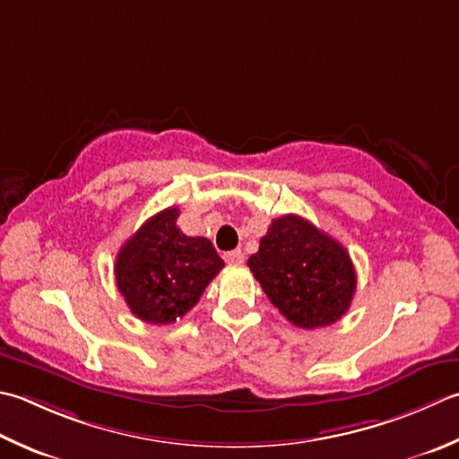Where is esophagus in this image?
I'll use <instances>...</instances> for the list:
<instances>
[{
	"instance_id": "34e87169",
	"label": "esophagus",
	"mask_w": 459,
	"mask_h": 459,
	"mask_svg": "<svg viewBox=\"0 0 459 459\" xmlns=\"http://www.w3.org/2000/svg\"><path fill=\"white\" fill-rule=\"evenodd\" d=\"M224 260H227L229 264H242L245 263V253H242L240 248L230 250V253H224Z\"/></svg>"
}]
</instances>
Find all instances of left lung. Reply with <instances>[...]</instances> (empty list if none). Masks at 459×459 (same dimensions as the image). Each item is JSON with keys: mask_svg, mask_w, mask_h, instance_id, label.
Instances as JSON below:
<instances>
[{"mask_svg": "<svg viewBox=\"0 0 459 459\" xmlns=\"http://www.w3.org/2000/svg\"><path fill=\"white\" fill-rule=\"evenodd\" d=\"M248 266L278 312L304 330L334 325L356 292L346 248L299 214L271 222Z\"/></svg>", "mask_w": 459, "mask_h": 459, "instance_id": "obj_1", "label": "left lung"}]
</instances>
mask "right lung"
I'll use <instances>...</instances> for the list:
<instances>
[{
    "label": "right lung",
    "instance_id": "add662e5",
    "mask_svg": "<svg viewBox=\"0 0 459 459\" xmlns=\"http://www.w3.org/2000/svg\"><path fill=\"white\" fill-rule=\"evenodd\" d=\"M177 219V206L157 212L115 260L117 289L134 316L149 325L183 318L224 266L212 242L186 237Z\"/></svg>",
    "mask_w": 459,
    "mask_h": 459
}]
</instances>
